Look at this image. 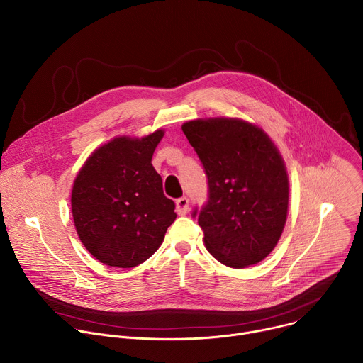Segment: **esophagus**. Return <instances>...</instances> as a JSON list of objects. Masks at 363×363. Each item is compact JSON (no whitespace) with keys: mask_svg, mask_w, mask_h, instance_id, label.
Here are the masks:
<instances>
[{"mask_svg":"<svg viewBox=\"0 0 363 363\" xmlns=\"http://www.w3.org/2000/svg\"><path fill=\"white\" fill-rule=\"evenodd\" d=\"M177 203V213L179 216H185L188 213V208H189V199L186 196H181L175 201Z\"/></svg>","mask_w":363,"mask_h":363,"instance_id":"esophagus-1","label":"esophagus"}]
</instances>
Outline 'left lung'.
Segmentation results:
<instances>
[{"mask_svg": "<svg viewBox=\"0 0 363 363\" xmlns=\"http://www.w3.org/2000/svg\"><path fill=\"white\" fill-rule=\"evenodd\" d=\"M182 132L208 178V201L192 217L220 263L244 269L277 245L289 206L284 161L269 135L235 118L195 119Z\"/></svg>", "mask_w": 363, "mask_h": 363, "instance_id": "1", "label": "left lung"}]
</instances>
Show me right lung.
<instances>
[{
  "label": "right lung",
  "mask_w": 363,
  "mask_h": 363,
  "mask_svg": "<svg viewBox=\"0 0 363 363\" xmlns=\"http://www.w3.org/2000/svg\"><path fill=\"white\" fill-rule=\"evenodd\" d=\"M165 132L119 136L97 147L72 189V214L80 241L103 264L136 267L157 251L175 221L152 155Z\"/></svg>",
  "instance_id": "add662e5"
}]
</instances>
